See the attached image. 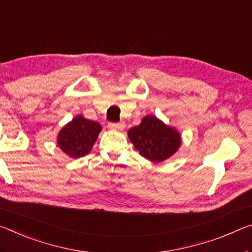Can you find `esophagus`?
<instances>
[{"label":"esophagus","mask_w":252,"mask_h":252,"mask_svg":"<svg viewBox=\"0 0 252 252\" xmlns=\"http://www.w3.org/2000/svg\"><path fill=\"white\" fill-rule=\"evenodd\" d=\"M109 127L112 130H117V131H121L125 129V123L123 122H119V123H109Z\"/></svg>","instance_id":"34e87169"}]
</instances>
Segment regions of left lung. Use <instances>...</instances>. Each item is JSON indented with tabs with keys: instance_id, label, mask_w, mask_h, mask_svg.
I'll return each instance as SVG.
<instances>
[{
	"instance_id": "1",
	"label": "left lung",
	"mask_w": 252,
	"mask_h": 252,
	"mask_svg": "<svg viewBox=\"0 0 252 252\" xmlns=\"http://www.w3.org/2000/svg\"><path fill=\"white\" fill-rule=\"evenodd\" d=\"M127 137L139 154L153 162L167 160L176 154L182 143L179 131L155 115H146L140 125L127 131Z\"/></svg>"
}]
</instances>
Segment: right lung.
<instances>
[{"label": "right lung", "instance_id": "1", "mask_svg": "<svg viewBox=\"0 0 252 252\" xmlns=\"http://www.w3.org/2000/svg\"><path fill=\"white\" fill-rule=\"evenodd\" d=\"M101 131L99 123L78 114L59 131L57 145L68 157L81 158L90 154Z\"/></svg>", "mask_w": 252, "mask_h": 252}]
</instances>
